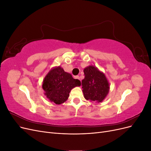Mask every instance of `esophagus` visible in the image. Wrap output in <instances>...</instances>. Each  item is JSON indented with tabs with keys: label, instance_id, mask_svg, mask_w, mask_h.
Listing matches in <instances>:
<instances>
[{
	"label": "esophagus",
	"instance_id": "obj_1",
	"mask_svg": "<svg viewBox=\"0 0 151 151\" xmlns=\"http://www.w3.org/2000/svg\"><path fill=\"white\" fill-rule=\"evenodd\" d=\"M75 78H76V79H79V80L81 81V79H80V77H79V76H76V77H75Z\"/></svg>",
	"mask_w": 151,
	"mask_h": 151
}]
</instances>
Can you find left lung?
Returning a JSON list of instances; mask_svg holds the SVG:
<instances>
[{
    "mask_svg": "<svg viewBox=\"0 0 151 151\" xmlns=\"http://www.w3.org/2000/svg\"><path fill=\"white\" fill-rule=\"evenodd\" d=\"M84 73L82 88L84 98L92 102H102L109 91V83L106 76L94 65L84 68Z\"/></svg>",
    "mask_w": 151,
    "mask_h": 151,
    "instance_id": "8db88e82",
    "label": "left lung"
}]
</instances>
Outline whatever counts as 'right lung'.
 I'll return each mask as SVG.
<instances>
[{
    "instance_id": "1",
    "label": "right lung",
    "mask_w": 151,
    "mask_h": 151,
    "mask_svg": "<svg viewBox=\"0 0 151 151\" xmlns=\"http://www.w3.org/2000/svg\"><path fill=\"white\" fill-rule=\"evenodd\" d=\"M80 86L79 79H74L70 74L58 66L53 67L45 77L42 88L50 101L60 104L67 101L73 88Z\"/></svg>"
}]
</instances>
